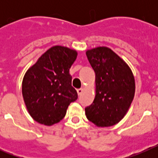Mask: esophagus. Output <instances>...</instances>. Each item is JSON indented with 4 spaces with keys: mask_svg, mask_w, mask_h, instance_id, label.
I'll use <instances>...</instances> for the list:
<instances>
[{
    "mask_svg": "<svg viewBox=\"0 0 158 158\" xmlns=\"http://www.w3.org/2000/svg\"><path fill=\"white\" fill-rule=\"evenodd\" d=\"M77 94L80 96L82 93H83V89H77Z\"/></svg>",
    "mask_w": 158,
    "mask_h": 158,
    "instance_id": "obj_1",
    "label": "esophagus"
}]
</instances>
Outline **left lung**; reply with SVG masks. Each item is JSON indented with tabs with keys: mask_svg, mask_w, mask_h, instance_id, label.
<instances>
[{
	"mask_svg": "<svg viewBox=\"0 0 158 158\" xmlns=\"http://www.w3.org/2000/svg\"><path fill=\"white\" fill-rule=\"evenodd\" d=\"M86 56L96 74V96L93 104L85 107V115L99 127H111L125 116L133 101V73L108 47L88 50Z\"/></svg>",
	"mask_w": 158,
	"mask_h": 158,
	"instance_id": "1",
	"label": "left lung"
}]
</instances>
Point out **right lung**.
Returning <instances> with one entry per match:
<instances>
[{
	"label": "right lung",
	"instance_id": "right-lung-1",
	"mask_svg": "<svg viewBox=\"0 0 158 158\" xmlns=\"http://www.w3.org/2000/svg\"><path fill=\"white\" fill-rule=\"evenodd\" d=\"M77 52L54 46L41 55L25 73L22 94L31 116L39 123L52 126L65 117L70 103L77 99L69 69Z\"/></svg>",
	"mask_w": 158,
	"mask_h": 158
}]
</instances>
